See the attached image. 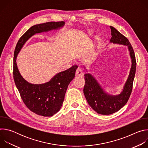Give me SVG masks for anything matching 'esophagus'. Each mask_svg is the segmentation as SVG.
<instances>
[{
  "label": "esophagus",
  "mask_w": 148,
  "mask_h": 148,
  "mask_svg": "<svg viewBox=\"0 0 148 148\" xmlns=\"http://www.w3.org/2000/svg\"><path fill=\"white\" fill-rule=\"evenodd\" d=\"M83 75H84V73H83L82 70L80 69H78L75 72V76L76 77H82Z\"/></svg>",
  "instance_id": "1"
}]
</instances>
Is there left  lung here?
<instances>
[{
    "instance_id": "obj_1",
    "label": "left lung",
    "mask_w": 148,
    "mask_h": 148,
    "mask_svg": "<svg viewBox=\"0 0 148 148\" xmlns=\"http://www.w3.org/2000/svg\"><path fill=\"white\" fill-rule=\"evenodd\" d=\"M111 38L110 43L126 46L131 58V67L128 79L118 95H111L105 92L97 80L90 73L85 74L86 84L84 94L90 106L98 114L110 115L121 110L128 102L132 90L133 81L136 71V60L134 49L128 38L119 32L115 28L110 26ZM84 69L87 71L86 66Z\"/></svg>"
}]
</instances>
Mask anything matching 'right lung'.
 <instances>
[{
  "mask_svg": "<svg viewBox=\"0 0 148 148\" xmlns=\"http://www.w3.org/2000/svg\"><path fill=\"white\" fill-rule=\"evenodd\" d=\"M64 25V22H50L33 26L20 38L14 53L13 78L21 98L31 111L43 116H51L59 111L66 90L75 77L78 66H73L67 70L56 74L44 84H34L29 82L21 75L16 58L26 42L33 35L58 30Z\"/></svg>",
  "mask_w": 148,
  "mask_h": 148,
  "instance_id": "right-lung-1",
  "label": "right lung"
}]
</instances>
